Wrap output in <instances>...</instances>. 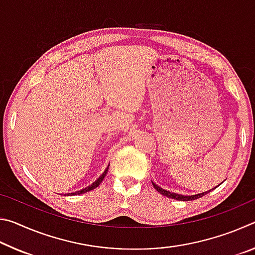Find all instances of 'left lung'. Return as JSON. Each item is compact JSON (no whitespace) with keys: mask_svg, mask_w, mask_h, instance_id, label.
I'll list each match as a JSON object with an SVG mask.
<instances>
[{"mask_svg":"<svg viewBox=\"0 0 255 255\" xmlns=\"http://www.w3.org/2000/svg\"><path fill=\"white\" fill-rule=\"evenodd\" d=\"M153 183V187L157 190V191L161 193V195H163V196H165V197H167V198H172V199H175V200H181V201H189V200H196V199H198V198H201L202 196H205V195H207V193H209L211 190H214V189H216V188H214V189H210L209 191H206V192H201V193H198V195H192V196H182V195H179V193H175V192H170V191H167V190H164V189H162L161 187H158V185H156L155 184L154 182H152Z\"/></svg>","mask_w":255,"mask_h":255,"instance_id":"8db88e82","label":"left lung"}]
</instances>
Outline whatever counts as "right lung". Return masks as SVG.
I'll use <instances>...</instances> for the list:
<instances>
[{
	"label": "right lung",
	"mask_w": 255,
	"mask_h": 255,
	"mask_svg": "<svg viewBox=\"0 0 255 255\" xmlns=\"http://www.w3.org/2000/svg\"><path fill=\"white\" fill-rule=\"evenodd\" d=\"M108 170H109V166L107 167L106 169V171L103 172V173L100 175V178H99L97 181H94V182L91 184V185H89V187H86V188H84V189H82V190H80V191H76V192H73V193H71V195H73V196H77V195H82V193H85V192H88V191H91V190H93V189H96V188H98L99 185H100V183L102 182V180L106 178V175H107V172H108Z\"/></svg>",
	"instance_id": "right-lung-1"
}]
</instances>
